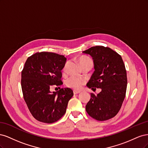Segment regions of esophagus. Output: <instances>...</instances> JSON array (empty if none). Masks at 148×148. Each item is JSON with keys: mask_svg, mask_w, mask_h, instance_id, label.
<instances>
[{"mask_svg": "<svg viewBox=\"0 0 148 148\" xmlns=\"http://www.w3.org/2000/svg\"><path fill=\"white\" fill-rule=\"evenodd\" d=\"M80 92V91H78V90H73V93L75 94V95H77V94H78Z\"/></svg>", "mask_w": 148, "mask_h": 148, "instance_id": "1", "label": "esophagus"}]
</instances>
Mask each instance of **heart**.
Returning a JSON list of instances; mask_svg holds the SVG:
<instances>
[{
    "instance_id": "heart-1",
    "label": "heart",
    "mask_w": 148,
    "mask_h": 148,
    "mask_svg": "<svg viewBox=\"0 0 148 148\" xmlns=\"http://www.w3.org/2000/svg\"><path fill=\"white\" fill-rule=\"evenodd\" d=\"M79 62L81 66H83L85 65H90L92 66L93 62L91 58L86 56H82L79 59ZM66 66L65 65L64 68V71H65ZM66 84L68 87L71 88H73L78 89L82 87L83 84L85 83V79L82 77H77V76H70L66 79Z\"/></svg>"
}]
</instances>
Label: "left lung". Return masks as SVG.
I'll use <instances>...</instances> for the list:
<instances>
[{
  "mask_svg": "<svg viewBox=\"0 0 148 148\" xmlns=\"http://www.w3.org/2000/svg\"><path fill=\"white\" fill-rule=\"evenodd\" d=\"M93 59L94 71L87 86L102 91L91 99L86 106L89 116L99 121L113 118L118 114L126 95L127 71L120 55L109 47L102 46L91 47L83 52Z\"/></svg>",
  "mask_w": 148,
  "mask_h": 148,
  "instance_id": "1",
  "label": "left lung"
}]
</instances>
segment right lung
<instances>
[{
	"instance_id": "right-lung-1",
	"label": "right lung",
	"mask_w": 148,
	"mask_h": 148,
	"mask_svg": "<svg viewBox=\"0 0 148 148\" xmlns=\"http://www.w3.org/2000/svg\"><path fill=\"white\" fill-rule=\"evenodd\" d=\"M66 60L64 56L56 53L36 52L28 58L21 71L24 100L31 114L39 122L52 123L60 119L73 96L68 88L52 93L50 91L52 86L60 87L63 84L61 70Z\"/></svg>"
}]
</instances>
